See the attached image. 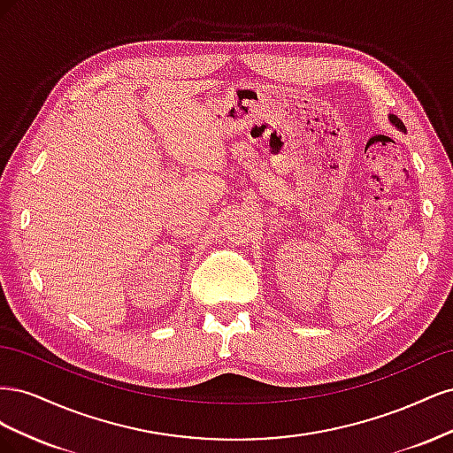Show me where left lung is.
<instances>
[{
	"mask_svg": "<svg viewBox=\"0 0 453 453\" xmlns=\"http://www.w3.org/2000/svg\"><path fill=\"white\" fill-rule=\"evenodd\" d=\"M389 120L393 122V125L399 128V130H403V132H406V128H404V125H403V120L399 119V117H395V115H389Z\"/></svg>",
	"mask_w": 453,
	"mask_h": 453,
	"instance_id": "8db88e82",
	"label": "left lung"
}]
</instances>
